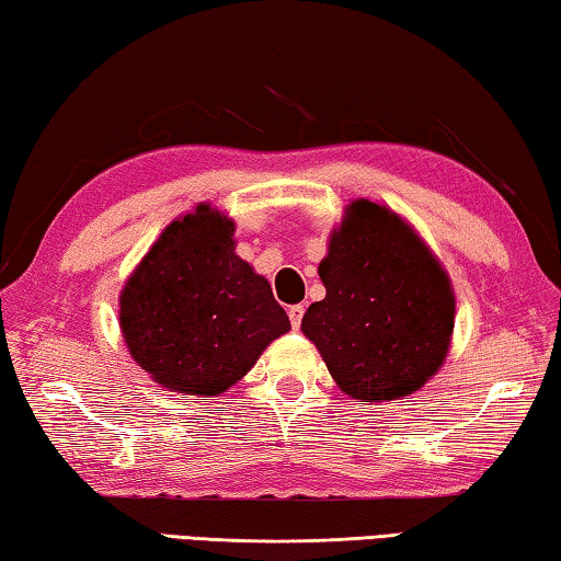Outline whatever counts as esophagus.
I'll return each mask as SVG.
<instances>
[{
    "instance_id": "esophagus-1",
    "label": "esophagus",
    "mask_w": 561,
    "mask_h": 561,
    "mask_svg": "<svg viewBox=\"0 0 561 561\" xmlns=\"http://www.w3.org/2000/svg\"><path fill=\"white\" fill-rule=\"evenodd\" d=\"M289 321H291V327L294 329H299V324H301V317H304V307L301 304H294V307H289Z\"/></svg>"
}]
</instances>
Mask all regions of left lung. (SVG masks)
<instances>
[{
    "label": "left lung",
    "mask_w": 561,
    "mask_h": 561,
    "mask_svg": "<svg viewBox=\"0 0 561 561\" xmlns=\"http://www.w3.org/2000/svg\"><path fill=\"white\" fill-rule=\"evenodd\" d=\"M319 277L327 297L307 309L301 331L348 398L398 401L440 371L455 327L453 282L391 207L351 201Z\"/></svg>",
    "instance_id": "8db88e82"
}]
</instances>
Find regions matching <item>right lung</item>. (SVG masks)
<instances>
[{"instance_id": "right-lung-1", "label": "right lung", "mask_w": 561, "mask_h": 561, "mask_svg": "<svg viewBox=\"0 0 561 561\" xmlns=\"http://www.w3.org/2000/svg\"><path fill=\"white\" fill-rule=\"evenodd\" d=\"M234 247L232 217L201 203L160 232L123 284V341L168 391L225 393L291 329L270 282Z\"/></svg>"}]
</instances>
